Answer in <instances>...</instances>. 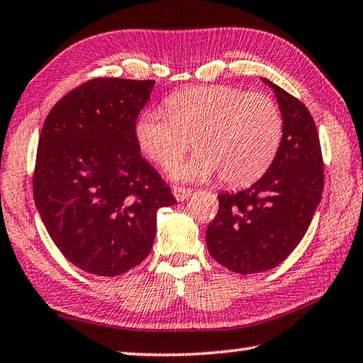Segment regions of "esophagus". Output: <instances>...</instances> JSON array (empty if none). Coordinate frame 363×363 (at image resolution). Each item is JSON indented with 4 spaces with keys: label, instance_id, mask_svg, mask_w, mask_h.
<instances>
[{
    "label": "esophagus",
    "instance_id": "34e87169",
    "mask_svg": "<svg viewBox=\"0 0 363 363\" xmlns=\"http://www.w3.org/2000/svg\"><path fill=\"white\" fill-rule=\"evenodd\" d=\"M190 194H192V190H190L189 187L173 186V195H174V199L177 201H184V200L187 199V196H190Z\"/></svg>",
    "mask_w": 363,
    "mask_h": 363
}]
</instances>
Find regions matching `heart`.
<instances>
[{
	"mask_svg": "<svg viewBox=\"0 0 363 363\" xmlns=\"http://www.w3.org/2000/svg\"><path fill=\"white\" fill-rule=\"evenodd\" d=\"M167 112L145 110L136 121L140 152L168 169L189 150L196 152L177 164L173 177L205 181L219 173L229 186H247L272 164L284 134L277 104L266 94L233 86H195L171 94Z\"/></svg>",
	"mask_w": 363,
	"mask_h": 363,
	"instance_id": "obj_1",
	"label": "heart"
}]
</instances>
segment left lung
<instances>
[{
  "mask_svg": "<svg viewBox=\"0 0 363 363\" xmlns=\"http://www.w3.org/2000/svg\"><path fill=\"white\" fill-rule=\"evenodd\" d=\"M277 97L284 134L259 181L219 194V210L206 229V247L220 266L257 274L284 262L303 240L323 190V160L314 118L303 102L262 78Z\"/></svg>",
  "mask_w": 363,
  "mask_h": 363,
  "instance_id": "8db88e82",
  "label": "left lung"
}]
</instances>
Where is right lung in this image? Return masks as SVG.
Here are the masks:
<instances>
[{
  "label": "right lung",
  "mask_w": 363,
  "mask_h": 363,
  "mask_svg": "<svg viewBox=\"0 0 363 363\" xmlns=\"http://www.w3.org/2000/svg\"><path fill=\"white\" fill-rule=\"evenodd\" d=\"M153 86V79H89L43 125L35 205L60 253L84 272L115 277L136 267L155 240L157 211L176 203L134 133Z\"/></svg>",
  "instance_id": "1"
}]
</instances>
